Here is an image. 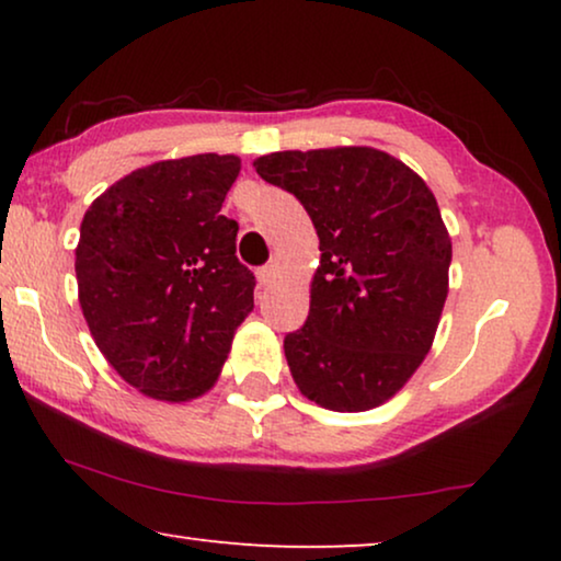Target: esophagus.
<instances>
[{"label":"esophagus","mask_w":561,"mask_h":561,"mask_svg":"<svg viewBox=\"0 0 561 561\" xmlns=\"http://www.w3.org/2000/svg\"><path fill=\"white\" fill-rule=\"evenodd\" d=\"M273 278H275V265L257 267V283H260V286H271Z\"/></svg>","instance_id":"esophagus-1"}]
</instances>
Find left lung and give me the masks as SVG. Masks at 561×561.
<instances>
[{
	"instance_id": "left-lung-1",
	"label": "left lung",
	"mask_w": 561,
	"mask_h": 561,
	"mask_svg": "<svg viewBox=\"0 0 561 561\" xmlns=\"http://www.w3.org/2000/svg\"><path fill=\"white\" fill-rule=\"evenodd\" d=\"M255 171L319 234L309 317L283 340L298 390L332 411L386 403L424 363L447 301L451 242L434 194L375 148L271 152Z\"/></svg>"
}]
</instances>
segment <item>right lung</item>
<instances>
[{"mask_svg":"<svg viewBox=\"0 0 561 561\" xmlns=\"http://www.w3.org/2000/svg\"><path fill=\"white\" fill-rule=\"evenodd\" d=\"M237 173L240 158L217 152L160 160L83 214V319L114 370L145 396L206 393L255 306V275L234 255L240 225L221 214Z\"/></svg>","mask_w":561,"mask_h":561,"instance_id":"right-lung-1","label":"right lung"}]
</instances>
